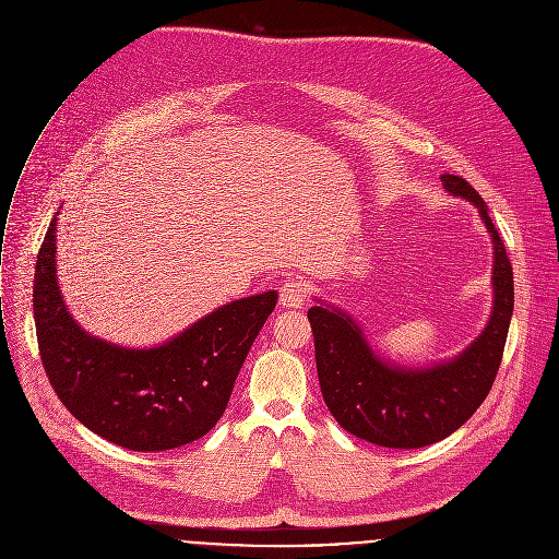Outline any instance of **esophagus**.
<instances>
[{
    "mask_svg": "<svg viewBox=\"0 0 559 559\" xmlns=\"http://www.w3.org/2000/svg\"><path fill=\"white\" fill-rule=\"evenodd\" d=\"M308 299V288L301 280L288 277L280 288V304L286 308H301Z\"/></svg>",
    "mask_w": 559,
    "mask_h": 559,
    "instance_id": "34e87169",
    "label": "esophagus"
}]
</instances>
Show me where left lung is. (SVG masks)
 I'll return each mask as SVG.
<instances>
[{"label": "left lung", "mask_w": 559, "mask_h": 559, "mask_svg": "<svg viewBox=\"0 0 559 559\" xmlns=\"http://www.w3.org/2000/svg\"><path fill=\"white\" fill-rule=\"evenodd\" d=\"M444 189L474 202L493 240V312L480 337L452 364L401 370L374 357L361 328L334 308L312 306L308 321L323 401L346 431L381 448L416 450L454 433L487 399L513 312V271L480 193L454 174Z\"/></svg>", "instance_id": "left-lung-1"}]
</instances>
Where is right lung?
Returning a JSON list of instances; mask_svg holds the SVG:
<instances>
[{
  "label": "right lung",
  "instance_id": "right-lung-1",
  "mask_svg": "<svg viewBox=\"0 0 559 559\" xmlns=\"http://www.w3.org/2000/svg\"><path fill=\"white\" fill-rule=\"evenodd\" d=\"M57 215L35 266L33 310L41 364L68 412L132 452L182 448L225 414L238 372L277 304L269 290L206 314L174 342L128 350L85 334L55 275Z\"/></svg>",
  "mask_w": 559,
  "mask_h": 559
}]
</instances>
